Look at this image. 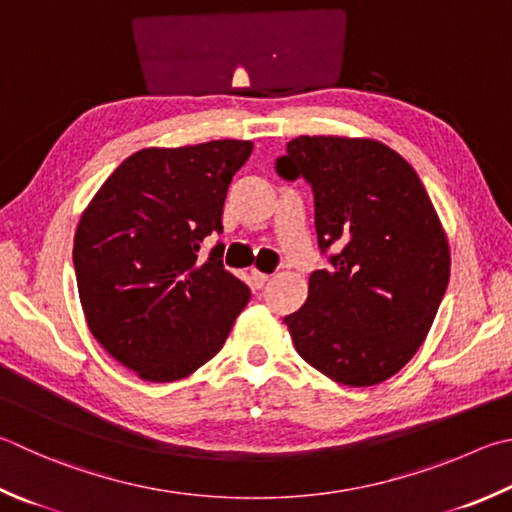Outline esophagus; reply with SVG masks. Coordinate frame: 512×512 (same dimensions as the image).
<instances>
[{"label":"esophagus","mask_w":512,"mask_h":512,"mask_svg":"<svg viewBox=\"0 0 512 512\" xmlns=\"http://www.w3.org/2000/svg\"><path fill=\"white\" fill-rule=\"evenodd\" d=\"M268 280H271V275L259 273V271H255V273H253V282H255V286H257V288H262Z\"/></svg>","instance_id":"obj_1"}]
</instances>
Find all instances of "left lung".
Instances as JSON below:
<instances>
[{
  "label": "left lung",
  "mask_w": 512,
  "mask_h": 512,
  "mask_svg": "<svg viewBox=\"0 0 512 512\" xmlns=\"http://www.w3.org/2000/svg\"><path fill=\"white\" fill-rule=\"evenodd\" d=\"M311 185L329 266L286 315L297 353L349 387L378 385L412 360L450 280V246L414 167L371 138L297 136L275 163Z\"/></svg>",
  "instance_id": "1"
}]
</instances>
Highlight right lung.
I'll use <instances>...</instances> for the list:
<instances>
[{
    "mask_svg": "<svg viewBox=\"0 0 512 512\" xmlns=\"http://www.w3.org/2000/svg\"><path fill=\"white\" fill-rule=\"evenodd\" d=\"M250 141L147 147L120 163L82 212L73 266L89 331L150 383L190 376L224 347L248 286L217 244L232 176Z\"/></svg>",
    "mask_w": 512,
    "mask_h": 512,
    "instance_id": "right-lung-1",
    "label": "right lung"
}]
</instances>
